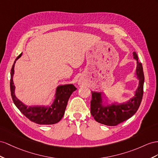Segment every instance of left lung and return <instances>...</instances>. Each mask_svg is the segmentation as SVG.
Wrapping results in <instances>:
<instances>
[{
  "instance_id": "left-lung-1",
  "label": "left lung",
  "mask_w": 158,
  "mask_h": 158,
  "mask_svg": "<svg viewBox=\"0 0 158 158\" xmlns=\"http://www.w3.org/2000/svg\"><path fill=\"white\" fill-rule=\"evenodd\" d=\"M133 55L137 60L136 75L139 79L138 87L134 96L122 103H113L106 105L103 102L102 93L91 91V114L98 122L109 126H115L130 118L138 110L143 94L144 75L142 64L138 61L136 52H133Z\"/></svg>"
}]
</instances>
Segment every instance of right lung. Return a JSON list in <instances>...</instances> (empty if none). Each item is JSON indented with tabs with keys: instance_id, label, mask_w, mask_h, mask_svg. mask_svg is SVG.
Listing matches in <instances>:
<instances>
[{
	"instance_id": "1",
	"label": "right lung",
	"mask_w": 158,
	"mask_h": 158,
	"mask_svg": "<svg viewBox=\"0 0 158 158\" xmlns=\"http://www.w3.org/2000/svg\"><path fill=\"white\" fill-rule=\"evenodd\" d=\"M21 55L22 53L15 59L10 71V93L15 105L26 118L33 122L40 125H51L58 123L63 117L69 99L77 88L73 84L60 85L56 89L55 99L51 106H26L16 97L15 86L13 83L15 64Z\"/></svg>"
}]
</instances>
